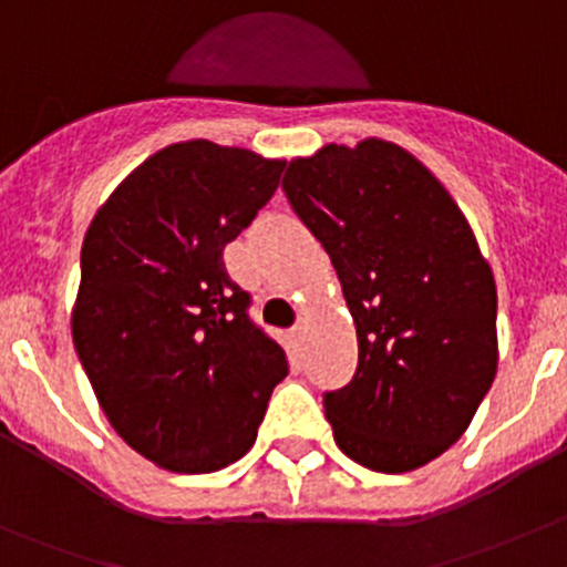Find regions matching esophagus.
<instances>
[{
	"label": "esophagus",
	"mask_w": 567,
	"mask_h": 567,
	"mask_svg": "<svg viewBox=\"0 0 567 567\" xmlns=\"http://www.w3.org/2000/svg\"><path fill=\"white\" fill-rule=\"evenodd\" d=\"M305 329H307L305 320H299V323L293 326V337H299V340H301V337H305Z\"/></svg>",
	"instance_id": "34e87169"
}]
</instances>
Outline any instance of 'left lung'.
<instances>
[{"label":"left lung","mask_w":567,"mask_h":567,"mask_svg":"<svg viewBox=\"0 0 567 567\" xmlns=\"http://www.w3.org/2000/svg\"><path fill=\"white\" fill-rule=\"evenodd\" d=\"M282 188L357 326V375L323 398L337 447L414 472L458 442L494 384V271L442 181L390 140L290 158Z\"/></svg>","instance_id":"1"}]
</instances>
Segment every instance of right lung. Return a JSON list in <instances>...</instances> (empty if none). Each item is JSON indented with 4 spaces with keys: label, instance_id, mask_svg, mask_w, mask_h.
I'll list each match as a JSON object with an SVG mask.
<instances>
[{
    "label": "right lung",
    "instance_id": "add662e5",
    "mask_svg": "<svg viewBox=\"0 0 567 567\" xmlns=\"http://www.w3.org/2000/svg\"><path fill=\"white\" fill-rule=\"evenodd\" d=\"M282 158L208 140L140 164L82 244L71 334L99 405L142 458L208 474L249 453L285 351L247 316L221 251L277 192Z\"/></svg>",
    "mask_w": 567,
    "mask_h": 567
}]
</instances>
